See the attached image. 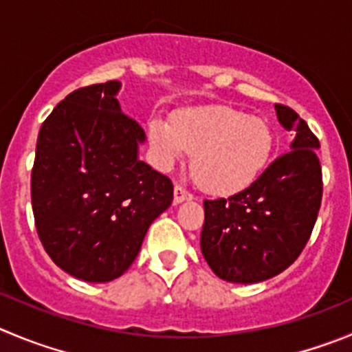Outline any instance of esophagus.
Wrapping results in <instances>:
<instances>
[{"mask_svg": "<svg viewBox=\"0 0 352 352\" xmlns=\"http://www.w3.org/2000/svg\"><path fill=\"white\" fill-rule=\"evenodd\" d=\"M189 199H192L191 192L186 191L182 186H175V191H173V203H175V205H179V203L189 201Z\"/></svg>", "mask_w": 352, "mask_h": 352, "instance_id": "1", "label": "esophagus"}]
</instances>
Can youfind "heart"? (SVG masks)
<instances>
[{
  "label": "heart",
  "mask_w": 352,
  "mask_h": 352,
  "mask_svg": "<svg viewBox=\"0 0 352 352\" xmlns=\"http://www.w3.org/2000/svg\"><path fill=\"white\" fill-rule=\"evenodd\" d=\"M149 142L157 165L168 168L189 153L205 191L234 195L255 182L272 153L267 124L226 106L180 111L173 123L153 120Z\"/></svg>",
  "instance_id": "1"
}]
</instances>
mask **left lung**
<instances>
[{"label": "left lung", "mask_w": 352, "mask_h": 352, "mask_svg": "<svg viewBox=\"0 0 352 352\" xmlns=\"http://www.w3.org/2000/svg\"><path fill=\"white\" fill-rule=\"evenodd\" d=\"M274 109L281 126L295 131L290 151L238 195L203 203L201 254L229 283H258L290 267L320 212V140L294 109L281 104Z\"/></svg>", "instance_id": "obj_1"}]
</instances>
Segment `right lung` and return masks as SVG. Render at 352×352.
<instances>
[{
	"label": "right lung",
	"instance_id": "1",
	"mask_svg": "<svg viewBox=\"0 0 352 352\" xmlns=\"http://www.w3.org/2000/svg\"><path fill=\"white\" fill-rule=\"evenodd\" d=\"M120 81L69 94L41 124L31 173L36 229L52 261L107 283L139 255L173 199L168 177L139 160L146 133L121 113Z\"/></svg>",
	"mask_w": 352,
	"mask_h": 352
}]
</instances>
